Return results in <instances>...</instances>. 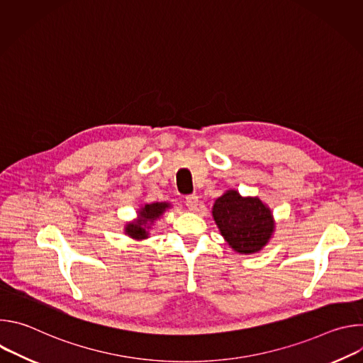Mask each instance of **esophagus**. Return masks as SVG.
<instances>
[{"mask_svg":"<svg viewBox=\"0 0 363 363\" xmlns=\"http://www.w3.org/2000/svg\"><path fill=\"white\" fill-rule=\"evenodd\" d=\"M185 205L188 206V208H189L191 211H195L196 206H198V196H196L195 194L186 195V196H185Z\"/></svg>","mask_w":363,"mask_h":363,"instance_id":"1","label":"esophagus"}]
</instances>
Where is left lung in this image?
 I'll use <instances>...</instances> for the list:
<instances>
[{"mask_svg": "<svg viewBox=\"0 0 363 363\" xmlns=\"http://www.w3.org/2000/svg\"><path fill=\"white\" fill-rule=\"evenodd\" d=\"M214 220L227 242L241 254L260 251L274 230L272 211L258 198L227 191L213 208Z\"/></svg>", "mask_w": 363, "mask_h": 363, "instance_id": "left-lung-1", "label": "left lung"}]
</instances>
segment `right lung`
<instances>
[{
    "label": "right lung",
    "mask_w": 363,
    "mask_h": 363,
    "mask_svg": "<svg viewBox=\"0 0 363 363\" xmlns=\"http://www.w3.org/2000/svg\"><path fill=\"white\" fill-rule=\"evenodd\" d=\"M169 203L165 202H155V203H146L143 208L139 211V221L133 224H128L126 227V234L132 238L142 240L147 237V233L145 230V225L147 223H152L153 220L160 218L162 213L168 208Z\"/></svg>",
    "instance_id": "right-lung-1"
}]
</instances>
